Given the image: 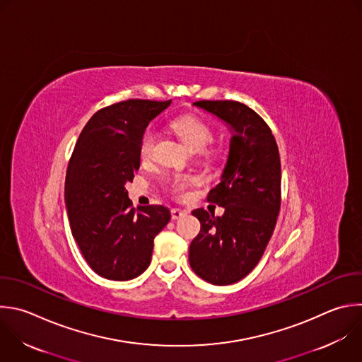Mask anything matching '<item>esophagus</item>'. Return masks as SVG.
<instances>
[{"label": "esophagus", "mask_w": 362, "mask_h": 362, "mask_svg": "<svg viewBox=\"0 0 362 362\" xmlns=\"http://www.w3.org/2000/svg\"><path fill=\"white\" fill-rule=\"evenodd\" d=\"M187 214V211L185 210H180V209H172V218L173 220H179L182 217H185Z\"/></svg>", "instance_id": "obj_1"}]
</instances>
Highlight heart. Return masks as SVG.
<instances>
[{
    "mask_svg": "<svg viewBox=\"0 0 362 362\" xmlns=\"http://www.w3.org/2000/svg\"><path fill=\"white\" fill-rule=\"evenodd\" d=\"M172 128L192 152L203 151L213 141L211 128L204 122V120L193 115L177 116L176 119H173ZM155 145H156V131L152 127H149L145 129L139 144V156L144 162H148L153 158ZM193 185H194V179L192 176L180 175L173 177L169 182V189L172 193L182 196L185 190Z\"/></svg>",
    "mask_w": 362,
    "mask_h": 362,
    "instance_id": "obj_1",
    "label": "heart"
}]
</instances>
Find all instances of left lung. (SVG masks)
<instances>
[{
	"mask_svg": "<svg viewBox=\"0 0 362 362\" xmlns=\"http://www.w3.org/2000/svg\"><path fill=\"white\" fill-rule=\"evenodd\" d=\"M193 105L223 120L231 139L220 183L207 196L224 207V214L192 211L200 221V233L190 243L189 263L203 280L227 286L257 266L274 231L281 203L280 155L272 129L247 105L235 100Z\"/></svg>",
	"mask_w": 362,
	"mask_h": 362,
	"instance_id": "8db88e82",
	"label": "left lung"
}]
</instances>
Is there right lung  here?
I'll return each instance as SVG.
<instances>
[{
    "instance_id": "add662e5",
    "label": "right lung",
    "mask_w": 362,
    "mask_h": 362,
    "mask_svg": "<svg viewBox=\"0 0 362 362\" xmlns=\"http://www.w3.org/2000/svg\"><path fill=\"white\" fill-rule=\"evenodd\" d=\"M172 100L129 99L98 110L82 129L65 179V206L75 242L103 279L127 281L151 264L155 235L169 223L165 206L132 207L125 185L141 166L149 122Z\"/></svg>"
}]
</instances>
